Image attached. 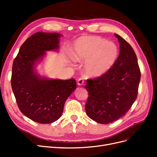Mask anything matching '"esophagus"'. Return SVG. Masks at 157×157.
<instances>
[{"label":"esophagus","mask_w":157,"mask_h":157,"mask_svg":"<svg viewBox=\"0 0 157 157\" xmlns=\"http://www.w3.org/2000/svg\"><path fill=\"white\" fill-rule=\"evenodd\" d=\"M84 79L82 78H79L78 80H77V84L78 85H79V86H82V85L84 84Z\"/></svg>","instance_id":"1"}]
</instances>
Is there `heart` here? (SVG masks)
Returning a JSON list of instances; mask_svg holds the SVG:
<instances>
[{
    "mask_svg": "<svg viewBox=\"0 0 157 157\" xmlns=\"http://www.w3.org/2000/svg\"><path fill=\"white\" fill-rule=\"evenodd\" d=\"M118 50L115 43L97 36H84L75 42L73 56L77 61H84V71L90 77L105 74L115 64Z\"/></svg>",
    "mask_w": 157,
    "mask_h": 157,
    "instance_id": "obj_1",
    "label": "heart"
}]
</instances>
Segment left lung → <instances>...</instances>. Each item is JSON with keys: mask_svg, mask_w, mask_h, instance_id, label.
I'll list each match as a JSON object with an SVG mask.
<instances>
[{"mask_svg": "<svg viewBox=\"0 0 157 157\" xmlns=\"http://www.w3.org/2000/svg\"><path fill=\"white\" fill-rule=\"evenodd\" d=\"M115 35L120 42L115 64L103 75L87 79L85 86L88 92L86 115L100 124H109L125 115L137 98L141 78L134 49L122 37Z\"/></svg>", "mask_w": 157, "mask_h": 157, "instance_id": "obj_1", "label": "left lung"}]
</instances>
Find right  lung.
Masks as SVG:
<instances>
[{
  "mask_svg": "<svg viewBox=\"0 0 157 157\" xmlns=\"http://www.w3.org/2000/svg\"><path fill=\"white\" fill-rule=\"evenodd\" d=\"M59 33L37 32L23 42L12 65L11 85L20 111L31 120L48 124L62 115L66 99L77 88L74 78H40L35 63L45 51L59 48Z\"/></svg>",
  "mask_w": 157,
  "mask_h": 157,
  "instance_id": "obj_1",
  "label": "right lung"
}]
</instances>
